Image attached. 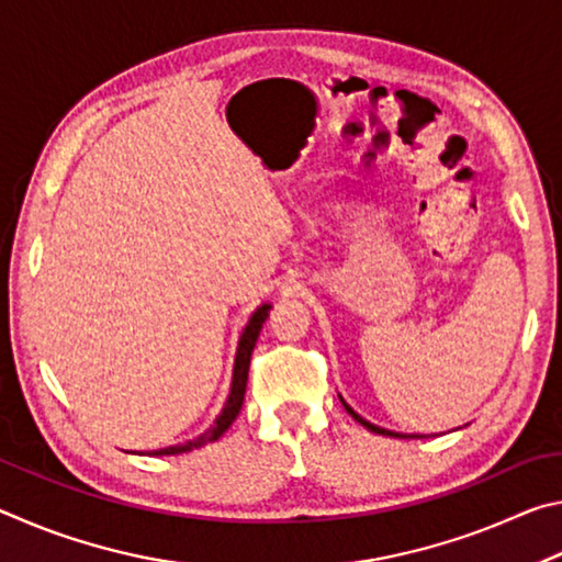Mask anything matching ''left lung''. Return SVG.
Here are the masks:
<instances>
[{
    "label": "left lung",
    "instance_id": "1",
    "mask_svg": "<svg viewBox=\"0 0 562 562\" xmlns=\"http://www.w3.org/2000/svg\"><path fill=\"white\" fill-rule=\"evenodd\" d=\"M339 402L345 404V408H347V414L355 418V422H359L361 426H364V429H369V431H374V434H382V436H396V439H424V436H418V434H398V431H389V429H382V426H376V424H372V422H367L364 416H359L355 408H351L345 398L339 396Z\"/></svg>",
    "mask_w": 562,
    "mask_h": 562
}]
</instances>
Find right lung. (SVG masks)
<instances>
[{"mask_svg": "<svg viewBox=\"0 0 562 562\" xmlns=\"http://www.w3.org/2000/svg\"><path fill=\"white\" fill-rule=\"evenodd\" d=\"M270 310H272V304H270V302H262L260 307L252 312L250 319H247L243 335H240V339H237L231 394H227L223 412L215 416V422L211 424V429L198 436V439H193V441L176 443V446H166V449L148 451L146 456H176V453H186V451L201 449V446L217 441L227 429H231L233 422L237 418V414H240L243 402H245V386H247V369H250V357H252L255 341H258V337H260V329H262V325H265V319L270 317Z\"/></svg>", "mask_w": 562, "mask_h": 562, "instance_id": "add662e5", "label": "right lung"}]
</instances>
